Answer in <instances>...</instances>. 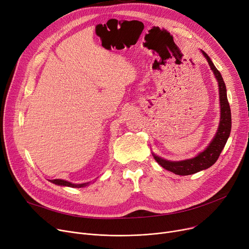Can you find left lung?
Returning a JSON list of instances; mask_svg holds the SVG:
<instances>
[{
  "label": "left lung",
  "mask_w": 249,
  "mask_h": 249,
  "mask_svg": "<svg viewBox=\"0 0 249 249\" xmlns=\"http://www.w3.org/2000/svg\"><path fill=\"white\" fill-rule=\"evenodd\" d=\"M202 52H203V55L205 56V58L207 59L212 71L214 72L216 79L218 80L219 95H220L221 118H220V124H219L217 134L214 137L213 141L207 147V149L204 152L200 153L197 157L193 159L180 160V162H171V160H164L162 158L154 155V158L159 165H160L164 169L174 174L181 175V176H187V175L195 174L202 170H205L211 167L213 164H215L219 156H220L223 148L225 147V143L228 140L230 130H231V110H230V106L227 99L226 85L224 83V80L222 78V75L220 74V72H219L217 68L214 66L209 56L204 51Z\"/></svg>",
  "instance_id": "obj_1"
}]
</instances>
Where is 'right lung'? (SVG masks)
Here are the masks:
<instances>
[{
    "instance_id": "right-lung-1",
    "label": "right lung",
    "mask_w": 249,
    "mask_h": 249,
    "mask_svg": "<svg viewBox=\"0 0 249 249\" xmlns=\"http://www.w3.org/2000/svg\"><path fill=\"white\" fill-rule=\"evenodd\" d=\"M50 182L56 184V185H60V186H67V187H72V188H81L86 186L89 183H85V184H72L70 182L64 181V180H60V179H55V180H51Z\"/></svg>"
}]
</instances>
